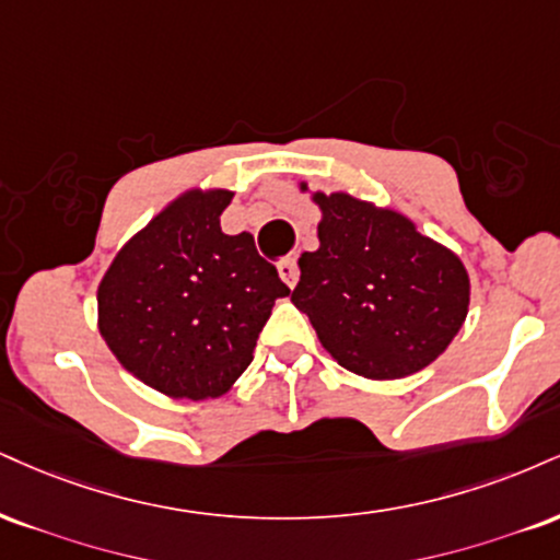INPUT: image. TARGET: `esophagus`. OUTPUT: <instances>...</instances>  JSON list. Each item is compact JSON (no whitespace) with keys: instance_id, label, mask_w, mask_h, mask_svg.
<instances>
[{"instance_id":"obj_1","label":"esophagus","mask_w":560,"mask_h":560,"mask_svg":"<svg viewBox=\"0 0 560 560\" xmlns=\"http://www.w3.org/2000/svg\"><path fill=\"white\" fill-rule=\"evenodd\" d=\"M276 268H279V276H281V279H284V284H287L289 289H292L294 284H298V279H300L298 260H294V258H287V260H281L279 266H276Z\"/></svg>"}]
</instances>
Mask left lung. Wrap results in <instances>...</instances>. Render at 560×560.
<instances>
[{
  "label": "left lung",
  "instance_id": "obj_1",
  "mask_svg": "<svg viewBox=\"0 0 560 560\" xmlns=\"http://www.w3.org/2000/svg\"><path fill=\"white\" fill-rule=\"evenodd\" d=\"M318 250L302 253L292 305L323 349L368 381H399L446 352L469 313V273L409 215L345 190H310Z\"/></svg>",
  "mask_w": 560,
  "mask_h": 560
}]
</instances>
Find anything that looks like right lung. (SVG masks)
<instances>
[{"label":"right lung","mask_w":560,"mask_h":560,"mask_svg":"<svg viewBox=\"0 0 560 560\" xmlns=\"http://www.w3.org/2000/svg\"><path fill=\"white\" fill-rule=\"evenodd\" d=\"M234 192L190 187L119 247L98 281V334L138 381L170 399L226 394L289 294L253 234H224Z\"/></svg>","instance_id":"1"}]
</instances>
